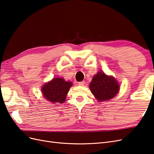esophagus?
I'll return each mask as SVG.
<instances>
[{
	"label": "esophagus",
	"instance_id": "1",
	"mask_svg": "<svg viewBox=\"0 0 154 154\" xmlns=\"http://www.w3.org/2000/svg\"><path fill=\"white\" fill-rule=\"evenodd\" d=\"M85 84V81H82L80 82H78V85H80V86H83Z\"/></svg>",
	"mask_w": 154,
	"mask_h": 154
}]
</instances>
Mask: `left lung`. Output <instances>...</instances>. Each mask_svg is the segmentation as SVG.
<instances>
[{"label": "left lung", "instance_id": "left-lung-1", "mask_svg": "<svg viewBox=\"0 0 154 154\" xmlns=\"http://www.w3.org/2000/svg\"><path fill=\"white\" fill-rule=\"evenodd\" d=\"M89 88L98 101L112 99L119 91V85L116 79L112 76H107L101 71L93 77Z\"/></svg>", "mask_w": 154, "mask_h": 154}]
</instances>
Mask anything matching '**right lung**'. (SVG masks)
I'll list each match as a JSON object with an SVG mask.
<instances>
[{
    "instance_id": "right-lung-1",
    "label": "right lung",
    "mask_w": 154,
    "mask_h": 154,
    "mask_svg": "<svg viewBox=\"0 0 154 154\" xmlns=\"http://www.w3.org/2000/svg\"><path fill=\"white\" fill-rule=\"evenodd\" d=\"M72 85L71 82H66L62 78H54L45 83L42 87V92L45 100L53 103H62L66 100L67 93Z\"/></svg>"
}]
</instances>
